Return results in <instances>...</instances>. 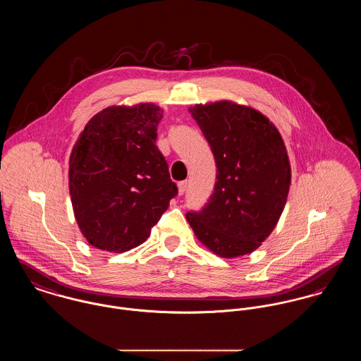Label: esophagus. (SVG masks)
Instances as JSON below:
<instances>
[{
	"mask_svg": "<svg viewBox=\"0 0 361 361\" xmlns=\"http://www.w3.org/2000/svg\"><path fill=\"white\" fill-rule=\"evenodd\" d=\"M186 189H188V182H186V180L179 182V183H178V193H179L180 196L186 192Z\"/></svg>",
	"mask_w": 361,
	"mask_h": 361,
	"instance_id": "34e87169",
	"label": "esophagus"
}]
</instances>
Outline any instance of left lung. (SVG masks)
Returning a JSON list of instances; mask_svg holds the SVG:
<instances>
[{
	"instance_id": "1",
	"label": "left lung",
	"mask_w": 361,
	"mask_h": 361,
	"mask_svg": "<svg viewBox=\"0 0 361 361\" xmlns=\"http://www.w3.org/2000/svg\"><path fill=\"white\" fill-rule=\"evenodd\" d=\"M216 163L212 196L186 219L198 241L221 258L254 252L276 228L291 186L284 140L261 111L218 100L189 109Z\"/></svg>"
}]
</instances>
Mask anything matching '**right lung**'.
<instances>
[{
  "mask_svg": "<svg viewBox=\"0 0 361 361\" xmlns=\"http://www.w3.org/2000/svg\"><path fill=\"white\" fill-rule=\"evenodd\" d=\"M163 109L109 106L85 126L68 159L74 218L87 241L126 252L150 235L176 196L156 139Z\"/></svg>",
  "mask_w": 361,
  "mask_h": 361,
  "instance_id": "right-lung-1",
  "label": "right lung"
}]
</instances>
